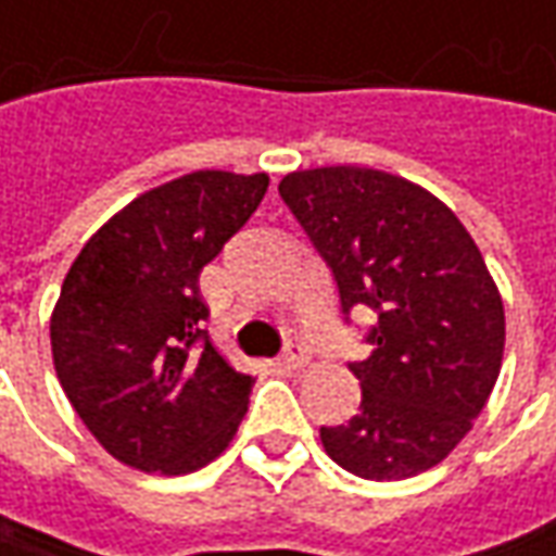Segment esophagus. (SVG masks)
Masks as SVG:
<instances>
[{"instance_id": "esophagus-1", "label": "esophagus", "mask_w": 556, "mask_h": 556, "mask_svg": "<svg viewBox=\"0 0 556 556\" xmlns=\"http://www.w3.org/2000/svg\"><path fill=\"white\" fill-rule=\"evenodd\" d=\"M307 363V351L295 344V341H289L286 348H282V354H279V366H286V369H301Z\"/></svg>"}]
</instances>
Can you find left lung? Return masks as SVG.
Returning a JSON list of instances; mask_svg holds the SVG:
<instances>
[{
    "label": "left lung",
    "instance_id": "obj_1",
    "mask_svg": "<svg viewBox=\"0 0 556 556\" xmlns=\"http://www.w3.org/2000/svg\"><path fill=\"white\" fill-rule=\"evenodd\" d=\"M338 282L341 314L369 307L372 354L348 363L363 403L319 428L329 458L363 480L440 465L483 412L505 354V307L465 224L425 187L329 165L279 181Z\"/></svg>",
    "mask_w": 556,
    "mask_h": 556
}]
</instances>
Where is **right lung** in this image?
<instances>
[{
	"label": "right lung",
	"instance_id": "obj_1",
	"mask_svg": "<svg viewBox=\"0 0 556 556\" xmlns=\"http://www.w3.org/2000/svg\"><path fill=\"white\" fill-rule=\"evenodd\" d=\"M270 178L193 172L116 212L73 261L51 314V356L76 415L113 458L190 473L227 450L255 378L212 348L200 274Z\"/></svg>",
	"mask_w": 556,
	"mask_h": 556
}]
</instances>
